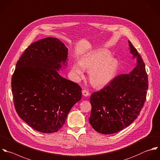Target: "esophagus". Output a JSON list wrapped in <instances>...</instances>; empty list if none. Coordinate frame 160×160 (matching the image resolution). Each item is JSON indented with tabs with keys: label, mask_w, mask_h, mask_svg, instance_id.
<instances>
[{
	"label": "esophagus",
	"mask_w": 160,
	"mask_h": 160,
	"mask_svg": "<svg viewBox=\"0 0 160 160\" xmlns=\"http://www.w3.org/2000/svg\"><path fill=\"white\" fill-rule=\"evenodd\" d=\"M82 95L85 97H88L90 95V93L87 90H82Z\"/></svg>",
	"instance_id": "34e87169"
}]
</instances>
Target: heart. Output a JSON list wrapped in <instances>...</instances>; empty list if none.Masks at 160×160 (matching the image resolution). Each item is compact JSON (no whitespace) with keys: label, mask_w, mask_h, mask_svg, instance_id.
<instances>
[{"label":"heart","mask_w":160,"mask_h":160,"mask_svg":"<svg viewBox=\"0 0 160 160\" xmlns=\"http://www.w3.org/2000/svg\"><path fill=\"white\" fill-rule=\"evenodd\" d=\"M119 62L112 57L109 52L98 50L81 58L80 63H75L72 72L77 78L83 75L84 70H89V79L97 87H102L110 83L117 76Z\"/></svg>","instance_id":"b5f03b06"}]
</instances>
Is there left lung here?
I'll return each instance as SVG.
<instances>
[{
	"mask_svg": "<svg viewBox=\"0 0 160 160\" xmlns=\"http://www.w3.org/2000/svg\"><path fill=\"white\" fill-rule=\"evenodd\" d=\"M137 65L128 74L116 77L109 85L92 94L89 122L97 132L110 135L128 127L138 117L146 101L148 88L145 65L128 40Z\"/></svg>",
	"mask_w": 160,
	"mask_h": 160,
	"instance_id": "obj_1",
	"label": "left lung"
}]
</instances>
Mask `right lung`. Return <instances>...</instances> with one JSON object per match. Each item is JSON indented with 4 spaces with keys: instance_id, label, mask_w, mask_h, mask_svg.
I'll return each instance as SVG.
<instances>
[{
    "instance_id": "obj_1",
    "label": "right lung",
    "mask_w": 160,
    "mask_h": 160,
    "mask_svg": "<svg viewBox=\"0 0 160 160\" xmlns=\"http://www.w3.org/2000/svg\"><path fill=\"white\" fill-rule=\"evenodd\" d=\"M67 57L65 45L58 38L47 37L29 45L17 62L11 82L15 108L37 132L58 131L82 98L81 87L57 72L67 66Z\"/></svg>"
}]
</instances>
